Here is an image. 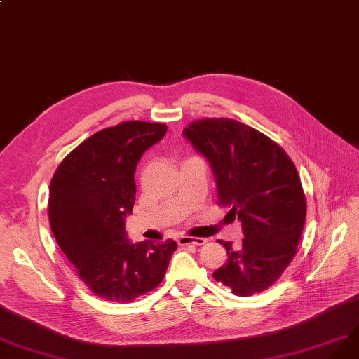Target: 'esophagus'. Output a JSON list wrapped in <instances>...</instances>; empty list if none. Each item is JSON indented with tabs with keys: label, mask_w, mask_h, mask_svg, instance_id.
Segmentation results:
<instances>
[{
	"label": "esophagus",
	"mask_w": 359,
	"mask_h": 359,
	"mask_svg": "<svg viewBox=\"0 0 359 359\" xmlns=\"http://www.w3.org/2000/svg\"><path fill=\"white\" fill-rule=\"evenodd\" d=\"M177 243L179 245H189V244H194V245H204L207 243L205 238H198V236H189V235H180L177 238Z\"/></svg>",
	"instance_id": "obj_1"
}]
</instances>
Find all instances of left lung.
<instances>
[{"label": "left lung", "mask_w": 359, "mask_h": 359, "mask_svg": "<svg viewBox=\"0 0 359 359\" xmlns=\"http://www.w3.org/2000/svg\"><path fill=\"white\" fill-rule=\"evenodd\" d=\"M194 148L210 163L219 205L241 222L238 250L222 241L228 262L215 280L241 297L276 283L297 253L306 198L290 156L263 133L229 118H205L183 128Z\"/></svg>", "instance_id": "1"}]
</instances>
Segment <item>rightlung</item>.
<instances>
[{"instance_id": "right-lung-1", "label": "right lung", "mask_w": 359, "mask_h": 359, "mask_svg": "<svg viewBox=\"0 0 359 359\" xmlns=\"http://www.w3.org/2000/svg\"><path fill=\"white\" fill-rule=\"evenodd\" d=\"M167 126L126 121L103 128L65 156L53 175L48 219L56 241L95 294L128 303L161 284L177 244L127 240L140 156Z\"/></svg>"}]
</instances>
